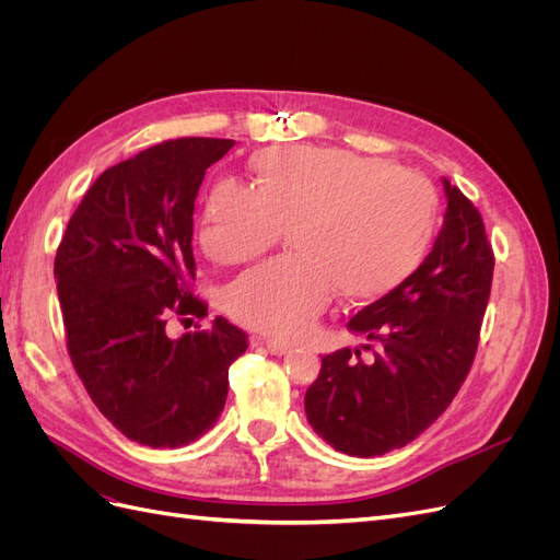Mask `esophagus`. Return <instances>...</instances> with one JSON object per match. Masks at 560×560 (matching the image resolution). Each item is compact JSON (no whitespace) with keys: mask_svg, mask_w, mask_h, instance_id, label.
Segmentation results:
<instances>
[{"mask_svg":"<svg viewBox=\"0 0 560 560\" xmlns=\"http://www.w3.org/2000/svg\"><path fill=\"white\" fill-rule=\"evenodd\" d=\"M257 343L266 346V350L270 354H276V358H282V354H290L292 346L290 343H282V341H273V338H257Z\"/></svg>","mask_w":560,"mask_h":560,"instance_id":"1","label":"esophagus"}]
</instances>
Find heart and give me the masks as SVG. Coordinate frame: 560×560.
<instances>
[{
    "mask_svg": "<svg viewBox=\"0 0 560 560\" xmlns=\"http://www.w3.org/2000/svg\"><path fill=\"white\" fill-rule=\"evenodd\" d=\"M257 191L222 179L208 196L200 247L233 266L292 229L294 257L247 270L226 292L245 327L299 338L327 311L389 294L416 273L439 229V194L416 171L336 147H270L252 161Z\"/></svg>",
    "mask_w": 560,
    "mask_h": 560,
    "instance_id": "1",
    "label": "heart"
}]
</instances>
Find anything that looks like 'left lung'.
<instances>
[{
  "label": "left lung",
  "mask_w": 560,
  "mask_h": 560,
  "mask_svg": "<svg viewBox=\"0 0 560 560\" xmlns=\"http://www.w3.org/2000/svg\"><path fill=\"white\" fill-rule=\"evenodd\" d=\"M444 191V224L425 261L348 322L376 343L374 360L336 350L308 387L311 428L336 451L374 457L413 442L469 374L495 259L479 210L446 177Z\"/></svg>",
  "instance_id": "left-lung-1"
}]
</instances>
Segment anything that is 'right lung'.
I'll use <instances>...</instances> for the list:
<instances>
[{
    "label": "right lung",
    "mask_w": 560,
    "mask_h": 560,
    "mask_svg": "<svg viewBox=\"0 0 560 560\" xmlns=\"http://www.w3.org/2000/svg\"><path fill=\"white\" fill-rule=\"evenodd\" d=\"M233 140L179 138L100 175L60 241L54 276L77 374L93 404L132 442L179 448L214 428L229 366L247 334H167L171 317H206L191 294L194 202L206 171Z\"/></svg>",
    "instance_id": "1"
}]
</instances>
